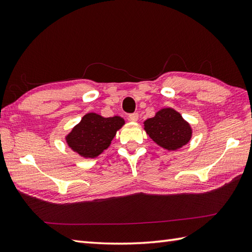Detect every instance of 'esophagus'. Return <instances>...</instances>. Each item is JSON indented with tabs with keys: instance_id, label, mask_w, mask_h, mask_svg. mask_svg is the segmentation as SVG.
I'll use <instances>...</instances> for the list:
<instances>
[{
	"instance_id": "1",
	"label": "esophagus",
	"mask_w": 252,
	"mask_h": 252,
	"mask_svg": "<svg viewBox=\"0 0 252 252\" xmlns=\"http://www.w3.org/2000/svg\"><path fill=\"white\" fill-rule=\"evenodd\" d=\"M129 119L131 121H137V119H138V114H137V112H132V114H130L129 115Z\"/></svg>"
}]
</instances>
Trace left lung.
<instances>
[{"mask_svg": "<svg viewBox=\"0 0 252 252\" xmlns=\"http://www.w3.org/2000/svg\"><path fill=\"white\" fill-rule=\"evenodd\" d=\"M146 133L159 146L174 151L190 140L191 129L175 110L167 108L158 111L154 118L145 122Z\"/></svg>", "mask_w": 252, "mask_h": 252, "instance_id": "obj_1", "label": "left lung"}]
</instances>
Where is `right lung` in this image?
<instances>
[{
  "label": "right lung",
  "instance_id": "1",
  "mask_svg": "<svg viewBox=\"0 0 252 252\" xmlns=\"http://www.w3.org/2000/svg\"><path fill=\"white\" fill-rule=\"evenodd\" d=\"M125 125L122 118H104L87 114L67 136V143L74 152L85 158H95L110 145L116 132Z\"/></svg>",
  "mask_w": 252,
  "mask_h": 252
}]
</instances>
